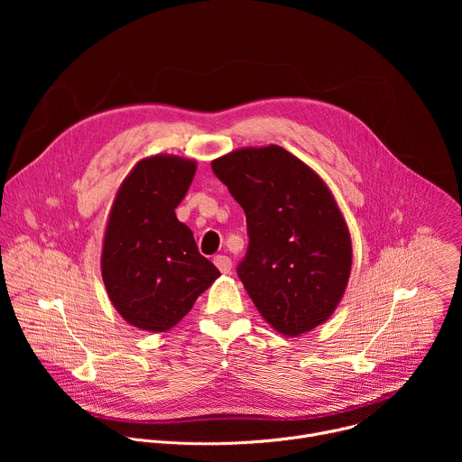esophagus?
I'll list each match as a JSON object with an SVG mask.
<instances>
[{"label": "esophagus", "instance_id": "esophagus-1", "mask_svg": "<svg viewBox=\"0 0 462 462\" xmlns=\"http://www.w3.org/2000/svg\"><path fill=\"white\" fill-rule=\"evenodd\" d=\"M214 263L216 267L223 273V274H228L232 271V259L228 255H216L214 257Z\"/></svg>", "mask_w": 462, "mask_h": 462}]
</instances>
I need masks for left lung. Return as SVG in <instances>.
<instances>
[{
  "label": "left lung",
  "mask_w": 462,
  "mask_h": 462,
  "mask_svg": "<svg viewBox=\"0 0 462 462\" xmlns=\"http://www.w3.org/2000/svg\"><path fill=\"white\" fill-rule=\"evenodd\" d=\"M246 216L237 276L278 333L298 337L331 316L351 274V237L325 182L280 146L212 162Z\"/></svg>",
  "instance_id": "obj_1"
}]
</instances>
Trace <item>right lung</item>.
Masks as SVG:
<instances>
[{
	"mask_svg": "<svg viewBox=\"0 0 462 462\" xmlns=\"http://www.w3.org/2000/svg\"><path fill=\"white\" fill-rule=\"evenodd\" d=\"M193 175V161L155 155L134 168L115 197L102 278L115 309L143 331H168L221 276L175 216Z\"/></svg>",
	"mask_w": 462,
	"mask_h": 462,
	"instance_id": "1",
	"label": "right lung"
}]
</instances>
